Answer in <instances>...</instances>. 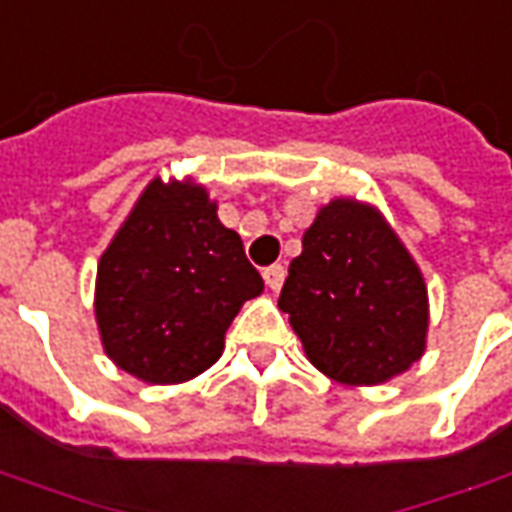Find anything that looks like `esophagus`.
I'll return each instance as SVG.
<instances>
[{"label": "esophagus", "instance_id": "obj_1", "mask_svg": "<svg viewBox=\"0 0 512 512\" xmlns=\"http://www.w3.org/2000/svg\"><path fill=\"white\" fill-rule=\"evenodd\" d=\"M263 280H266V285H269L271 291H280L285 283V266L274 263L269 269H263Z\"/></svg>", "mask_w": 512, "mask_h": 512}]
</instances>
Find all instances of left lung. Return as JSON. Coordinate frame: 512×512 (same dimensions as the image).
Returning a JSON list of instances; mask_svg holds the SVG:
<instances>
[{
    "instance_id": "8db88e82",
    "label": "left lung",
    "mask_w": 512,
    "mask_h": 512,
    "mask_svg": "<svg viewBox=\"0 0 512 512\" xmlns=\"http://www.w3.org/2000/svg\"><path fill=\"white\" fill-rule=\"evenodd\" d=\"M280 308L316 370L350 387L384 384L423 356L426 283L387 221L336 198L302 235Z\"/></svg>"
}]
</instances>
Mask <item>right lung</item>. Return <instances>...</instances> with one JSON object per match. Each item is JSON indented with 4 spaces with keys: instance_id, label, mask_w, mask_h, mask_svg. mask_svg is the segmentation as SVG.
<instances>
[{
    "instance_id": "add662e5",
    "label": "right lung",
    "mask_w": 512,
    "mask_h": 512,
    "mask_svg": "<svg viewBox=\"0 0 512 512\" xmlns=\"http://www.w3.org/2000/svg\"><path fill=\"white\" fill-rule=\"evenodd\" d=\"M263 291L238 232L204 187H145L97 266L95 314L109 358L148 384H179L212 367L241 305Z\"/></svg>"
}]
</instances>
